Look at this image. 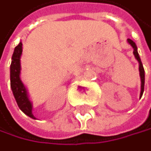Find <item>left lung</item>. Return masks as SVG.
Here are the masks:
<instances>
[{"mask_svg":"<svg viewBox=\"0 0 151 151\" xmlns=\"http://www.w3.org/2000/svg\"><path fill=\"white\" fill-rule=\"evenodd\" d=\"M128 43L130 44L132 49H133V54H134V57L135 59L138 61V63H139V74H140V79H141V92H140V98L142 97L143 93H144V87H145V70H144V68H143V64L141 62V59H140V56L139 54H138V52H137V47L135 43L133 42V41L130 38L127 39Z\"/></svg>","mask_w":151,"mask_h":151,"instance_id":"8db88e82","label":"left lung"}]
</instances>
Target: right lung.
Wrapping results in <instances>:
<instances>
[{"label": "right lung", "mask_w": 151, "mask_h": 151, "mask_svg": "<svg viewBox=\"0 0 151 151\" xmlns=\"http://www.w3.org/2000/svg\"><path fill=\"white\" fill-rule=\"evenodd\" d=\"M22 54V43L17 46L14 50V53L12 55V62L10 65V84L11 89L19 109L26 116L35 119V116L33 115V103L30 101L27 89L20 79V57Z\"/></svg>", "instance_id": "add662e5"}]
</instances>
